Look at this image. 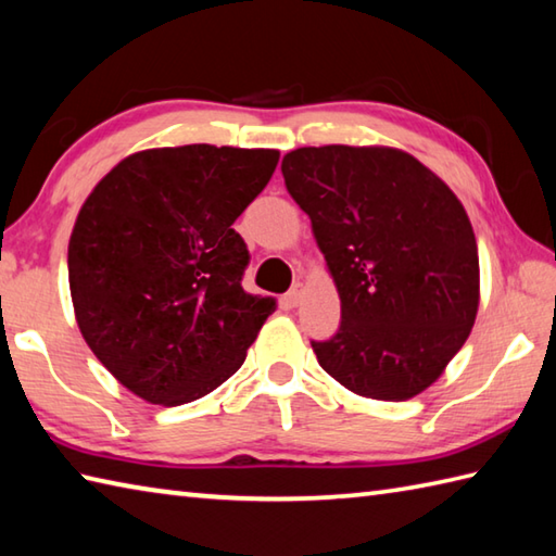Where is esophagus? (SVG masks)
<instances>
[{
  "mask_svg": "<svg viewBox=\"0 0 556 556\" xmlns=\"http://www.w3.org/2000/svg\"><path fill=\"white\" fill-rule=\"evenodd\" d=\"M301 293H303V289H301V285H296V287L289 289V291L285 293V299H281V301H285L287 308H296L299 303H301Z\"/></svg>",
  "mask_w": 556,
  "mask_h": 556,
  "instance_id": "esophagus-1",
  "label": "esophagus"
}]
</instances>
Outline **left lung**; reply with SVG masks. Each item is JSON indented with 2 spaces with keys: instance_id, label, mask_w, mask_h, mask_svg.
Masks as SVG:
<instances>
[{
  "instance_id": "1",
  "label": "left lung",
  "mask_w": 556,
  "mask_h": 556,
  "mask_svg": "<svg viewBox=\"0 0 556 556\" xmlns=\"http://www.w3.org/2000/svg\"><path fill=\"white\" fill-rule=\"evenodd\" d=\"M340 291L342 323L311 342L356 395H419L460 352L480 306V257L460 200L390 147H303L281 161Z\"/></svg>"
}]
</instances>
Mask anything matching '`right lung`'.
<instances>
[{"mask_svg":"<svg viewBox=\"0 0 556 556\" xmlns=\"http://www.w3.org/2000/svg\"><path fill=\"white\" fill-rule=\"evenodd\" d=\"M277 161L275 149H147L84 202L67 257L76 323L141 400L176 407L212 393L275 313V299L243 291L250 255L231 226Z\"/></svg>","mask_w":556,"mask_h":556,"instance_id":"1","label":"right lung"}]
</instances>
